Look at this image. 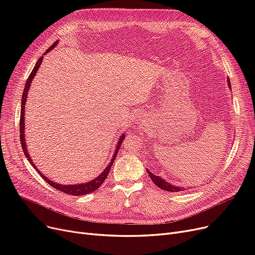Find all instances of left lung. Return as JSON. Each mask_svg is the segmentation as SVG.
Instances as JSON below:
<instances>
[{"label":"left lung","mask_w":255,"mask_h":255,"mask_svg":"<svg viewBox=\"0 0 255 255\" xmlns=\"http://www.w3.org/2000/svg\"><path fill=\"white\" fill-rule=\"evenodd\" d=\"M227 84H229L230 89H232V88H231V82H230V79H227ZM146 171H148V173H149V177L152 179V181L154 182V184H155L156 186H158L160 189L165 190V191H169V192H178V191H181V190L185 189L184 187H183V188H181V187L173 186V185H171L170 183H168V182L164 181L162 178H160L159 176H155V175H153L152 172H150V171H149V169H146Z\"/></svg>","instance_id":"obj_1"}]
</instances>
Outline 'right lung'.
Segmentation results:
<instances>
[{
  "label": "right lung",
  "mask_w": 255,
  "mask_h": 255,
  "mask_svg": "<svg viewBox=\"0 0 255 255\" xmlns=\"http://www.w3.org/2000/svg\"><path fill=\"white\" fill-rule=\"evenodd\" d=\"M58 42H59V41H56L55 43H53V44L45 51V53L49 52L51 49L55 48L56 45L58 44ZM42 60H43V57H41V58H40V59L37 61L36 65H35V67H34V69L32 70L31 74L29 75V78L26 79V83H25V85H24L23 93H22V96H21V109H20V121H19V134H20V142H21V146H22V151H23V153H24L26 159H28L29 161H30V163L33 165V167L39 172V175L43 178V180H44L46 183H48L50 186H52L53 188H56V189H58V190H60V191H62V192H64V193L70 194V195H75V196H76V195H85V194L91 193V192L95 191V190H97V189L99 188V187H100V186L103 184V182L105 181L107 175H109V172H110V170H111V167H112V165H113V163H114V161H115V159H116V156H117V154H118V152H119V149L121 148V144H122V142H123V140H124L125 133H124V134H123L122 136L120 137V139H119V141H118V144H117V146H116L115 154H114L112 160L110 161V164L106 166V168L101 172V175H99L96 179H94V180H92V181H90V182H87V183H84V184H77V185H62V184H58V183L52 182V181H50L49 179H47L45 176H43L42 173H41V171H40V170L37 168V166L34 164L33 160L31 159V157H30L28 151H26V143H25V140H24V105H25V103H26V97H28V92H29V89H30V87H31V83H32V80H33L34 76L36 75V73H37V71H38V69H39L40 65H41V63H42Z\"/></svg>",
  "instance_id": "right-lung-1"
}]
</instances>
